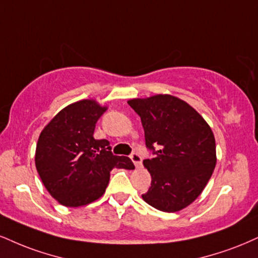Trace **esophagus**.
Segmentation results:
<instances>
[{"label":"esophagus","instance_id":"esophagus-1","mask_svg":"<svg viewBox=\"0 0 258 258\" xmlns=\"http://www.w3.org/2000/svg\"><path fill=\"white\" fill-rule=\"evenodd\" d=\"M130 157H131L132 162L135 163L136 168H139V167H142V156L138 153L131 154V156H130Z\"/></svg>","mask_w":258,"mask_h":258}]
</instances>
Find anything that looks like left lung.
I'll return each instance as SVG.
<instances>
[{"label":"left lung","mask_w":258,"mask_h":258,"mask_svg":"<svg viewBox=\"0 0 258 258\" xmlns=\"http://www.w3.org/2000/svg\"><path fill=\"white\" fill-rule=\"evenodd\" d=\"M141 116L145 145L153 159L144 160L151 186L143 200L161 212L184 209L202 194L216 164V145L206 120L190 104L170 95L130 99Z\"/></svg>","instance_id":"left-lung-1"}]
</instances>
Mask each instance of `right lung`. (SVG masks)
<instances>
[{
  "mask_svg": "<svg viewBox=\"0 0 258 258\" xmlns=\"http://www.w3.org/2000/svg\"><path fill=\"white\" fill-rule=\"evenodd\" d=\"M107 107L83 99L58 111L40 132L36 168L49 194L64 207H82L105 192L113 168L135 169L111 153L107 139H95L96 122Z\"/></svg>",
  "mask_w": 258,
  "mask_h": 258,
  "instance_id": "add662e5",
  "label": "right lung"
}]
</instances>
